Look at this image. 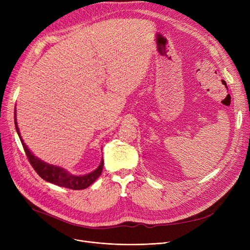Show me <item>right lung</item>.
Listing matches in <instances>:
<instances>
[{
	"mask_svg": "<svg viewBox=\"0 0 250 250\" xmlns=\"http://www.w3.org/2000/svg\"><path fill=\"white\" fill-rule=\"evenodd\" d=\"M16 121L17 120L15 117V127L17 130V134L20 138V141L22 143L24 151L26 153V156H27V158H28V161L30 162L31 166L34 168L36 173L42 179H44L45 181L54 183V185L59 186V187L70 188V189H84V188H87L88 187H90L92 183H93L100 176V174L102 172V169H103V163H104L103 158L101 160L100 165L97 167V169H95L94 171H92L85 175L71 174L63 168L48 164L46 162H43L39 158H37L36 156H34L30 152V150L27 148V146H26L25 143L23 142Z\"/></svg>",
	"mask_w": 250,
	"mask_h": 250,
	"instance_id": "obj_1",
	"label": "right lung"
}]
</instances>
